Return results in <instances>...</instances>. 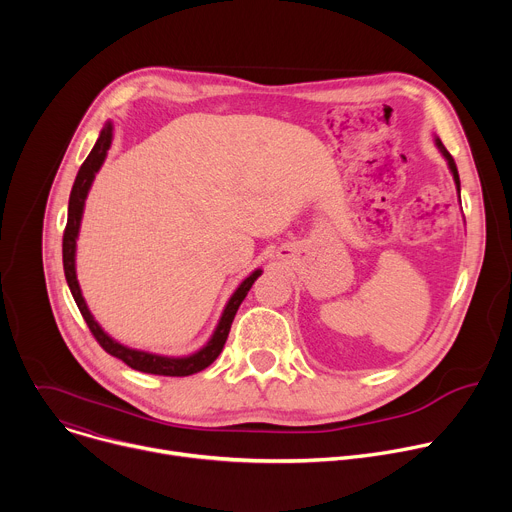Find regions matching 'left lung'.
I'll return each instance as SVG.
<instances>
[{
    "label": "left lung",
    "instance_id": "left-lung-1",
    "mask_svg": "<svg viewBox=\"0 0 512 512\" xmlns=\"http://www.w3.org/2000/svg\"><path fill=\"white\" fill-rule=\"evenodd\" d=\"M433 141H435V145H437V150H440V154L444 156V160L448 162V168H450V172H452V176H454V184H456V192H458V198H460V176H458V168H456V162H454V158L450 156V152L444 148V143H442V139L440 137H433Z\"/></svg>",
    "mask_w": 512,
    "mask_h": 512
}]
</instances>
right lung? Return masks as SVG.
Masks as SVG:
<instances>
[{"label":"right lung","mask_w":512,"mask_h":512,"mask_svg":"<svg viewBox=\"0 0 512 512\" xmlns=\"http://www.w3.org/2000/svg\"><path fill=\"white\" fill-rule=\"evenodd\" d=\"M111 143H113V123L107 121L97 137V143L93 145L91 154L83 162V166L77 174V180H75V184H72V190H70L68 221H66L64 237H62V265H64V277L70 287V294H72V298H75V302H77L89 330L97 338V342L111 356L123 360L133 371L150 373V375H164V377H188V375L200 373L206 367H210V364L216 360V356L223 352V346L231 332V324L235 320V314H237L241 302L245 300L247 291L255 283V279L263 273V269H255L249 277H245L241 281V285L233 291V296L229 298V302L221 314V320H218L208 342L200 350H196L188 356H164V354H156V352H148V350H137V348H129V346L117 342L115 338H111L101 328V324L95 320V316L91 314V310L83 298L79 279H77V239H79V231H81L85 202H87L89 190L95 182V176L107 158Z\"/></svg>","instance_id":"obj_1"}]
</instances>
